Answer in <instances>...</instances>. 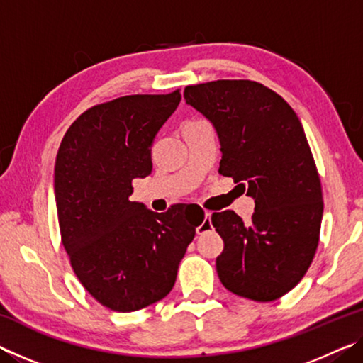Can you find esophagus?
Masks as SVG:
<instances>
[{"label":"esophagus","mask_w":363,"mask_h":363,"mask_svg":"<svg viewBox=\"0 0 363 363\" xmlns=\"http://www.w3.org/2000/svg\"><path fill=\"white\" fill-rule=\"evenodd\" d=\"M210 216H211V213L205 211V218H203V220H201V224L196 227V233H203L208 229H211V219H210Z\"/></svg>","instance_id":"34e87169"}]
</instances>
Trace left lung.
Returning a JSON list of instances; mask_svg holds the SVG:
<instances>
[{
	"label": "left lung",
	"instance_id": "1",
	"mask_svg": "<svg viewBox=\"0 0 363 363\" xmlns=\"http://www.w3.org/2000/svg\"><path fill=\"white\" fill-rule=\"evenodd\" d=\"M184 99L216 130L219 173L255 200L247 224L230 210L213 213L224 240L216 257L220 284L259 303L279 299L314 259L323 214L320 177L303 125L284 97L250 79L187 86Z\"/></svg>",
	"mask_w": 363,
	"mask_h": 363
}]
</instances>
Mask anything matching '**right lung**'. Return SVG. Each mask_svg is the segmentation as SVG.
<instances>
[{"label":"right lung","instance_id":"add662e5","mask_svg":"<svg viewBox=\"0 0 363 363\" xmlns=\"http://www.w3.org/2000/svg\"><path fill=\"white\" fill-rule=\"evenodd\" d=\"M181 93L125 96L86 110L60 143L54 195L62 243L78 280L102 306L133 312L163 299L203 213H153L131 201L152 173V144Z\"/></svg>","mask_w":363,"mask_h":363}]
</instances>
